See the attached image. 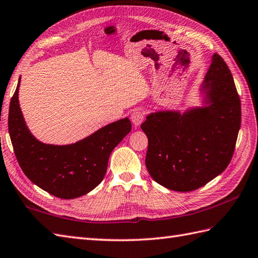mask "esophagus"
<instances>
[{"label": "esophagus", "instance_id": "obj_1", "mask_svg": "<svg viewBox=\"0 0 258 258\" xmlns=\"http://www.w3.org/2000/svg\"><path fill=\"white\" fill-rule=\"evenodd\" d=\"M132 122L135 125V126H140V125L143 123L144 121V112L140 111V110H136L133 113H132V116H131Z\"/></svg>", "mask_w": 258, "mask_h": 258}]
</instances>
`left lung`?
<instances>
[{
    "label": "left lung",
    "instance_id": "left-lung-1",
    "mask_svg": "<svg viewBox=\"0 0 258 258\" xmlns=\"http://www.w3.org/2000/svg\"><path fill=\"white\" fill-rule=\"evenodd\" d=\"M203 106L158 111L141 127L148 139L145 164L157 183L188 192L229 166L241 127V100L223 58L212 56L201 86Z\"/></svg>",
    "mask_w": 258,
    "mask_h": 258
}]
</instances>
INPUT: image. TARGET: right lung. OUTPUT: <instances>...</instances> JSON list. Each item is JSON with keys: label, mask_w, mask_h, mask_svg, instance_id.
Here are the masks:
<instances>
[{"label": "right lung", "mask_w": 258, "mask_h": 258, "mask_svg": "<svg viewBox=\"0 0 258 258\" xmlns=\"http://www.w3.org/2000/svg\"><path fill=\"white\" fill-rule=\"evenodd\" d=\"M20 83L21 78L10 103L9 133L23 172L33 183L60 199L87 195L103 180L112 151L131 132L128 117L70 145L44 144L35 139L24 121Z\"/></svg>", "instance_id": "add662e5"}]
</instances>
